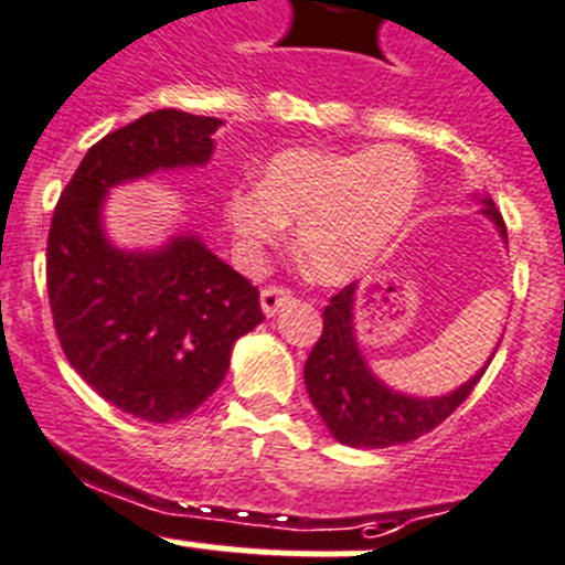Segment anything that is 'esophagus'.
Wrapping results in <instances>:
<instances>
[{"label":"esophagus","instance_id":"1","mask_svg":"<svg viewBox=\"0 0 565 565\" xmlns=\"http://www.w3.org/2000/svg\"><path fill=\"white\" fill-rule=\"evenodd\" d=\"M291 291H286V288H266V291L260 294V308L266 317H274V313H279V308H286L288 302H291Z\"/></svg>","mask_w":565,"mask_h":565}]
</instances>
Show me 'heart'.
<instances>
[{
  "label": "heart",
  "mask_w": 565,
  "mask_h": 565,
  "mask_svg": "<svg viewBox=\"0 0 565 565\" xmlns=\"http://www.w3.org/2000/svg\"><path fill=\"white\" fill-rule=\"evenodd\" d=\"M423 195V168L397 145L328 151L288 148L260 184L230 190L224 215L246 248L268 246L299 221L297 255L319 282H347L375 266Z\"/></svg>",
  "instance_id": "heart-1"
}]
</instances>
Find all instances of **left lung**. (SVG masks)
I'll return each mask as SVG.
<instances>
[{
	"label": "left lung",
	"instance_id": "8db88e82",
	"mask_svg": "<svg viewBox=\"0 0 565 565\" xmlns=\"http://www.w3.org/2000/svg\"><path fill=\"white\" fill-rule=\"evenodd\" d=\"M476 199L482 201V215L499 230L501 241L507 243V226L493 199L479 193ZM355 297H359V282H350L324 308L322 335L305 361L308 397L328 431L341 445L390 448V445L412 443L437 428L445 417H451L457 406H462L465 397L473 392L479 377L493 361L501 341L495 344L490 359L457 390L434 397L408 395V392L392 390L390 384H384L361 353L359 333H355Z\"/></svg>",
	"mask_w": 565,
	"mask_h": 565
}]
</instances>
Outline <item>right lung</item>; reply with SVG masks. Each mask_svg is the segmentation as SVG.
Here are the masks:
<instances>
[{"mask_svg": "<svg viewBox=\"0 0 565 565\" xmlns=\"http://www.w3.org/2000/svg\"><path fill=\"white\" fill-rule=\"evenodd\" d=\"M218 117L159 108L92 145L46 237V291L72 370L148 423L193 414L226 377L232 347L263 322L260 294L193 232L122 248L103 210L114 188L159 170L204 168Z\"/></svg>", "mask_w": 565, "mask_h": 565, "instance_id": "right-lung-1", "label": "right lung"}]
</instances>
